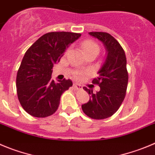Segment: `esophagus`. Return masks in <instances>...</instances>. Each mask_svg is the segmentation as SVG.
Returning <instances> with one entry per match:
<instances>
[{"label":"esophagus","instance_id":"obj_1","mask_svg":"<svg viewBox=\"0 0 155 155\" xmlns=\"http://www.w3.org/2000/svg\"><path fill=\"white\" fill-rule=\"evenodd\" d=\"M73 88H74L75 89H77V90L82 89V86H80L79 84H77V83H74V84H73Z\"/></svg>","mask_w":155,"mask_h":155}]
</instances>
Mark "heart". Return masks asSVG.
<instances>
[{
	"label": "heart",
	"instance_id": "b5f03b06",
	"mask_svg": "<svg viewBox=\"0 0 155 155\" xmlns=\"http://www.w3.org/2000/svg\"><path fill=\"white\" fill-rule=\"evenodd\" d=\"M82 48L85 53H89V52H96L98 53L99 52V45L92 40H86L83 42L82 44ZM77 77H81V75H78Z\"/></svg>",
	"mask_w": 155,
	"mask_h": 155
}]
</instances>
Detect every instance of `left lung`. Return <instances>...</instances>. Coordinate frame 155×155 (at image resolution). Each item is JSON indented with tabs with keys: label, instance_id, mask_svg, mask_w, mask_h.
<instances>
[{
	"label": "left lung",
	"instance_id": "8db88e82",
	"mask_svg": "<svg viewBox=\"0 0 155 155\" xmlns=\"http://www.w3.org/2000/svg\"><path fill=\"white\" fill-rule=\"evenodd\" d=\"M89 34L103 43L106 57L98 72L99 76L92 80L100 90L94 93L92 89L83 87L91 97L87 103L82 105V108L93 119H104L115 114L125 99L128 81L126 56L119 43L108 33L90 32Z\"/></svg>",
	"mask_w": 155,
	"mask_h": 155
}]
</instances>
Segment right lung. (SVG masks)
I'll use <instances>...</instances> for the list:
<instances>
[{
	"label": "right lung",
	"mask_w": 155,
	"mask_h": 155,
	"mask_svg": "<svg viewBox=\"0 0 155 155\" xmlns=\"http://www.w3.org/2000/svg\"><path fill=\"white\" fill-rule=\"evenodd\" d=\"M81 37L70 32H50L38 39L27 50L17 71V97L24 110L37 118L53 115L60 96L73 86L70 79H51L53 65L60 62L71 43Z\"/></svg>",
	"instance_id": "right-lung-1"
}]
</instances>
